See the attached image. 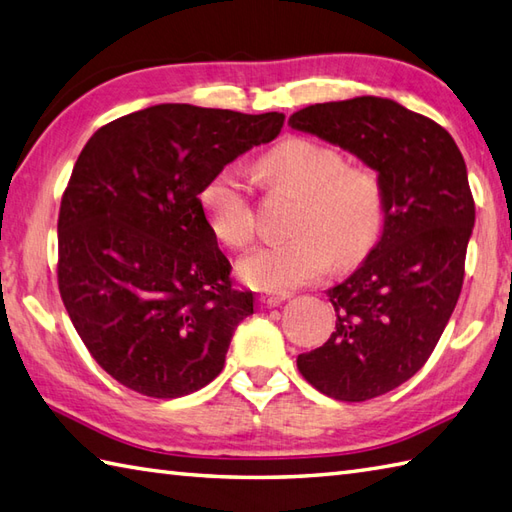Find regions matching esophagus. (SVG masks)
<instances>
[{
	"label": "esophagus",
	"instance_id": "1",
	"mask_svg": "<svg viewBox=\"0 0 512 512\" xmlns=\"http://www.w3.org/2000/svg\"><path fill=\"white\" fill-rule=\"evenodd\" d=\"M286 299H290V292H264V295H259V301H262L264 306H279V303H284Z\"/></svg>",
	"mask_w": 512,
	"mask_h": 512
}]
</instances>
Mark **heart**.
Returning a JSON list of instances; mask_svg holds the SVG:
<instances>
[{
    "label": "heart",
    "mask_w": 512,
    "mask_h": 512,
    "mask_svg": "<svg viewBox=\"0 0 512 512\" xmlns=\"http://www.w3.org/2000/svg\"><path fill=\"white\" fill-rule=\"evenodd\" d=\"M266 182L301 195L292 224L295 237L266 244L239 259L248 286L286 292L323 277L334 266L361 259L383 233L387 198L378 173L347 165L332 145L312 138H290L259 160ZM202 204L213 233L228 246L253 242L257 217L253 180L239 167H224L206 184Z\"/></svg>",
    "instance_id": "b5f03b06"
}]
</instances>
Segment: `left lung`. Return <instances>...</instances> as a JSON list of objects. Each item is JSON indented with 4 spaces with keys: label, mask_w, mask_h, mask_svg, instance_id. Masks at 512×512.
<instances>
[{
    "label": "left lung",
    "mask_w": 512,
    "mask_h": 512,
    "mask_svg": "<svg viewBox=\"0 0 512 512\" xmlns=\"http://www.w3.org/2000/svg\"><path fill=\"white\" fill-rule=\"evenodd\" d=\"M288 125L361 158L387 198L378 244L328 290L332 336L297 367L330 398L383 396L429 361L462 292L475 224L464 158L436 121L378 96L303 107Z\"/></svg>",
    "instance_id": "8db88e82"
}]
</instances>
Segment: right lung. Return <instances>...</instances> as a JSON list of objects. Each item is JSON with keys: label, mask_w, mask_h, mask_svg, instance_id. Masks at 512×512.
Segmentation results:
<instances>
[{"label": "right lung", "mask_w": 512, "mask_h": 512, "mask_svg": "<svg viewBox=\"0 0 512 512\" xmlns=\"http://www.w3.org/2000/svg\"><path fill=\"white\" fill-rule=\"evenodd\" d=\"M284 114L162 103L103 125L83 147L59 211L63 306L92 358L127 389L180 398L222 372L253 314L198 195Z\"/></svg>", "instance_id": "right-lung-1"}]
</instances>
